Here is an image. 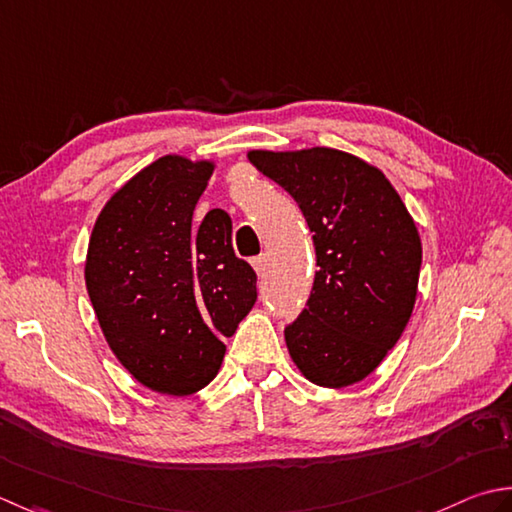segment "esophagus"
I'll use <instances>...</instances> for the list:
<instances>
[{
    "mask_svg": "<svg viewBox=\"0 0 512 512\" xmlns=\"http://www.w3.org/2000/svg\"><path fill=\"white\" fill-rule=\"evenodd\" d=\"M252 265H254V269L258 271V274H265V269H267V256H265V254L254 256V258H252Z\"/></svg>",
    "mask_w": 512,
    "mask_h": 512,
    "instance_id": "34e87169",
    "label": "esophagus"
}]
</instances>
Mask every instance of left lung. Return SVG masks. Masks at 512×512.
Here are the masks:
<instances>
[{
    "instance_id": "left-lung-1",
    "label": "left lung",
    "mask_w": 512,
    "mask_h": 512,
    "mask_svg": "<svg viewBox=\"0 0 512 512\" xmlns=\"http://www.w3.org/2000/svg\"><path fill=\"white\" fill-rule=\"evenodd\" d=\"M294 196L314 232L316 278L307 307L285 327L291 360L309 382L340 389L367 378L413 314L422 243L400 194L347 152H249Z\"/></svg>"
}]
</instances>
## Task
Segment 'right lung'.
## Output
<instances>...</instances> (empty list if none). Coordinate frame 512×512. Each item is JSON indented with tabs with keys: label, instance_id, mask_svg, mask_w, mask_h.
I'll return each mask as SVG.
<instances>
[{
	"label": "right lung",
	"instance_id": "obj_1",
	"mask_svg": "<svg viewBox=\"0 0 512 512\" xmlns=\"http://www.w3.org/2000/svg\"><path fill=\"white\" fill-rule=\"evenodd\" d=\"M212 170L210 161L161 156L110 198L88 245L86 287L103 336L143 387L168 395L216 378L221 338L258 296L227 212L192 221Z\"/></svg>",
	"mask_w": 512,
	"mask_h": 512
}]
</instances>
